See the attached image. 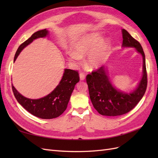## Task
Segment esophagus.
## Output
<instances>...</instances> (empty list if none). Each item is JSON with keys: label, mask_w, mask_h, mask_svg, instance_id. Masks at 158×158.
<instances>
[{"label": "esophagus", "mask_w": 158, "mask_h": 158, "mask_svg": "<svg viewBox=\"0 0 158 158\" xmlns=\"http://www.w3.org/2000/svg\"><path fill=\"white\" fill-rule=\"evenodd\" d=\"M85 78V74L83 73H80V79L81 80H84Z\"/></svg>", "instance_id": "1"}]
</instances>
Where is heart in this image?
Listing matches in <instances>:
<instances>
[{
  "mask_svg": "<svg viewBox=\"0 0 158 158\" xmlns=\"http://www.w3.org/2000/svg\"><path fill=\"white\" fill-rule=\"evenodd\" d=\"M102 35L94 33L85 36L76 43L74 51L69 52V60L75 64H79L84 56H88L86 64L88 67L93 70L98 69L106 62L109 48V41L107 40H102Z\"/></svg>",
  "mask_w": 158,
  "mask_h": 158,
  "instance_id": "heart-1",
  "label": "heart"
}]
</instances>
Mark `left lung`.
I'll list each match as a JSON object with an SVG mask.
<instances>
[{"instance_id": "1", "label": "left lung", "mask_w": 158, "mask_h": 158, "mask_svg": "<svg viewBox=\"0 0 158 158\" xmlns=\"http://www.w3.org/2000/svg\"><path fill=\"white\" fill-rule=\"evenodd\" d=\"M123 47H135L143 58V76L138 88L133 92H121L110 82L107 70L101 66L86 76L89 94L94 108L106 116H118L126 114L135 107L146 92L148 79L144 51L140 44L123 29Z\"/></svg>"}]
</instances>
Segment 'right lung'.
Listing matches in <instances>:
<instances>
[{
  "label": "right lung",
  "mask_w": 158,
  "mask_h": 158,
  "mask_svg": "<svg viewBox=\"0 0 158 158\" xmlns=\"http://www.w3.org/2000/svg\"><path fill=\"white\" fill-rule=\"evenodd\" d=\"M46 29L37 31L26 41L22 44L16 52L14 61L25 47L37 38L44 37L48 34ZM80 80L77 70L65 69L59 84L47 96L38 99H31L23 97L12 84L14 96L18 102L33 115L44 119H51L59 117L66 109L71 94L76 83Z\"/></svg>",
  "instance_id": "add662e5"
}]
</instances>
